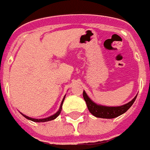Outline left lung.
<instances>
[{
    "mask_svg": "<svg viewBox=\"0 0 150 150\" xmlns=\"http://www.w3.org/2000/svg\"><path fill=\"white\" fill-rule=\"evenodd\" d=\"M83 99H84L85 102L87 104L89 112L96 117L104 118V119L116 118L117 116H120V115L126 112L129 109V108L133 104L134 101L136 100V98L137 96V95L132 100L129 101V103L124 104V105L116 106V107H109V106H104V105H101V104L95 103L94 101H92L89 98V96L85 92V91H83Z\"/></svg>",
    "mask_w": 150,
    "mask_h": 150,
    "instance_id": "8db88e82",
    "label": "left lung"
}]
</instances>
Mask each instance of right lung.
<instances>
[{
  "mask_svg": "<svg viewBox=\"0 0 150 150\" xmlns=\"http://www.w3.org/2000/svg\"><path fill=\"white\" fill-rule=\"evenodd\" d=\"M65 96H64V97H63V99H62V103H61V104H60V107H59V109L58 110V112H57L56 113H54V114L52 115V116H48V117H46V118H42V119H35V118H31V117H29V116H25V115L22 114L21 112V114L22 115V116H24V117H25L26 119L30 120H32V121H34V122H46V121H50V120H54L55 118H57V117L59 116V114L61 113V111H62V104H63V101H64V99H65Z\"/></svg>",
  "mask_w": 150,
  "mask_h": 150,
  "instance_id": "add662e5",
  "label": "right lung"
}]
</instances>
